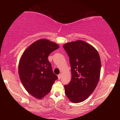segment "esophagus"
<instances>
[{
  "label": "esophagus",
  "mask_w": 120,
  "mask_h": 120,
  "mask_svg": "<svg viewBox=\"0 0 120 120\" xmlns=\"http://www.w3.org/2000/svg\"><path fill=\"white\" fill-rule=\"evenodd\" d=\"M62 75L61 74H59V75H58V78L59 80H60V79L62 78Z\"/></svg>",
  "instance_id": "1"
}]
</instances>
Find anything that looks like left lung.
Wrapping results in <instances>:
<instances>
[{
  "label": "left lung",
  "instance_id": "8db88e82",
  "mask_svg": "<svg viewBox=\"0 0 120 120\" xmlns=\"http://www.w3.org/2000/svg\"><path fill=\"white\" fill-rule=\"evenodd\" d=\"M63 48L69 57L71 79L65 85V93L71 102L86 100L94 91L100 78L101 62L92 46L82 40L65 44Z\"/></svg>",
  "mask_w": 120,
  "mask_h": 120
}]
</instances>
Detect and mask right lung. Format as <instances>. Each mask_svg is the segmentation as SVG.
Instances as JSON below:
<instances>
[{"label": "right lung", "instance_id": "right-lung-1", "mask_svg": "<svg viewBox=\"0 0 120 120\" xmlns=\"http://www.w3.org/2000/svg\"><path fill=\"white\" fill-rule=\"evenodd\" d=\"M58 48L55 42L40 39L31 44L21 56L19 65V78L26 91L34 97L41 99L48 94L58 79L47 58Z\"/></svg>", "mask_w": 120, "mask_h": 120}]
</instances>
